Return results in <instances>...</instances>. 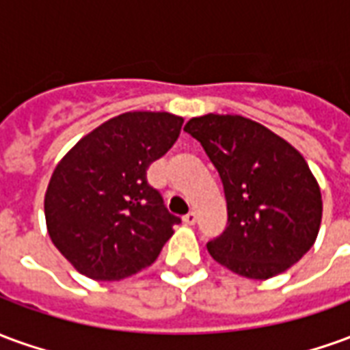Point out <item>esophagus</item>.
Listing matches in <instances>:
<instances>
[{"label":"esophagus","mask_w":350,"mask_h":350,"mask_svg":"<svg viewBox=\"0 0 350 350\" xmlns=\"http://www.w3.org/2000/svg\"><path fill=\"white\" fill-rule=\"evenodd\" d=\"M183 223H185V225H195V223H197V213L195 212L187 213V215L183 217Z\"/></svg>","instance_id":"34e87169"}]
</instances>
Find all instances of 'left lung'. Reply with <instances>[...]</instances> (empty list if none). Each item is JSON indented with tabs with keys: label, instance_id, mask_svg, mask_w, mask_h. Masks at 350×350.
<instances>
[{
	"label": "left lung",
	"instance_id": "8db88e82",
	"mask_svg": "<svg viewBox=\"0 0 350 350\" xmlns=\"http://www.w3.org/2000/svg\"><path fill=\"white\" fill-rule=\"evenodd\" d=\"M223 182L228 225L208 243L215 262L242 278L270 279L308 253L323 219L317 178L293 144L238 114L191 118Z\"/></svg>",
	"mask_w": 350,
	"mask_h": 350
}]
</instances>
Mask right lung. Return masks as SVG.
<instances>
[{
	"mask_svg": "<svg viewBox=\"0 0 350 350\" xmlns=\"http://www.w3.org/2000/svg\"><path fill=\"white\" fill-rule=\"evenodd\" d=\"M183 118L123 112L65 153L44 193L52 243L72 268L97 281H120L159 257L180 217L167 212L146 170L180 137Z\"/></svg>",
	"mask_w": 350,
	"mask_h": 350,
	"instance_id": "1",
	"label": "right lung"
}]
</instances>
